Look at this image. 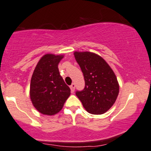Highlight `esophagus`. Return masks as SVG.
I'll return each instance as SVG.
<instances>
[{
    "label": "esophagus",
    "mask_w": 151,
    "mask_h": 151,
    "mask_svg": "<svg viewBox=\"0 0 151 151\" xmlns=\"http://www.w3.org/2000/svg\"><path fill=\"white\" fill-rule=\"evenodd\" d=\"M70 89H71V91H72V92L73 93L74 91V89H75V84H74V83H73V84H71V86H70Z\"/></svg>",
    "instance_id": "1"
}]
</instances>
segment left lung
<instances>
[{
	"label": "left lung",
	"instance_id": "left-lung-1",
	"mask_svg": "<svg viewBox=\"0 0 151 151\" xmlns=\"http://www.w3.org/2000/svg\"><path fill=\"white\" fill-rule=\"evenodd\" d=\"M85 81V87L76 95L91 114L106 113L115 103L119 93L116 76L101 56L91 52H74Z\"/></svg>",
	"mask_w": 151,
	"mask_h": 151
}]
</instances>
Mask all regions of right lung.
I'll return each instance as SVG.
<instances>
[{"instance_id":"obj_1","label":"right lung","mask_w":151,"mask_h":151,"mask_svg":"<svg viewBox=\"0 0 151 151\" xmlns=\"http://www.w3.org/2000/svg\"><path fill=\"white\" fill-rule=\"evenodd\" d=\"M63 55L46 54L39 60L32 75L30 97L40 113L52 116L62 110L70 96V89L60 76L58 65Z\"/></svg>"}]
</instances>
